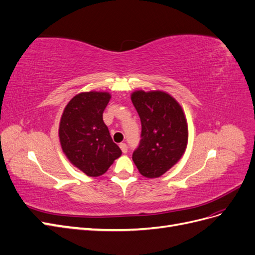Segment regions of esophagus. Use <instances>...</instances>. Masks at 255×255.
I'll return each instance as SVG.
<instances>
[{
  "mask_svg": "<svg viewBox=\"0 0 255 255\" xmlns=\"http://www.w3.org/2000/svg\"><path fill=\"white\" fill-rule=\"evenodd\" d=\"M119 146H120V149H121V151H122L123 153H127V152H128V145H127L125 142L120 143Z\"/></svg>",
  "mask_w": 255,
  "mask_h": 255,
  "instance_id": "esophagus-1",
  "label": "esophagus"
}]
</instances>
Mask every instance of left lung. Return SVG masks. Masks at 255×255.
<instances>
[{
    "label": "left lung",
    "instance_id": "obj_1",
    "mask_svg": "<svg viewBox=\"0 0 255 255\" xmlns=\"http://www.w3.org/2000/svg\"><path fill=\"white\" fill-rule=\"evenodd\" d=\"M130 99L141 121V140L133 153L140 174L163 175L181 159L188 142V126L182 106L161 90H136Z\"/></svg>",
    "mask_w": 255,
    "mask_h": 255
}]
</instances>
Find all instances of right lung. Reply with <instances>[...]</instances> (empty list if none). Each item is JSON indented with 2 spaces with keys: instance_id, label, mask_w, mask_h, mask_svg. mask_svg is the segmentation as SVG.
<instances>
[{
  "instance_id": "add662e5",
  "label": "right lung",
  "mask_w": 255,
  "mask_h": 255,
  "mask_svg": "<svg viewBox=\"0 0 255 255\" xmlns=\"http://www.w3.org/2000/svg\"><path fill=\"white\" fill-rule=\"evenodd\" d=\"M110 100L105 91L81 92L66 105L59 122L58 136L65 155L91 177L105 173L122 154L103 121Z\"/></svg>"
}]
</instances>
